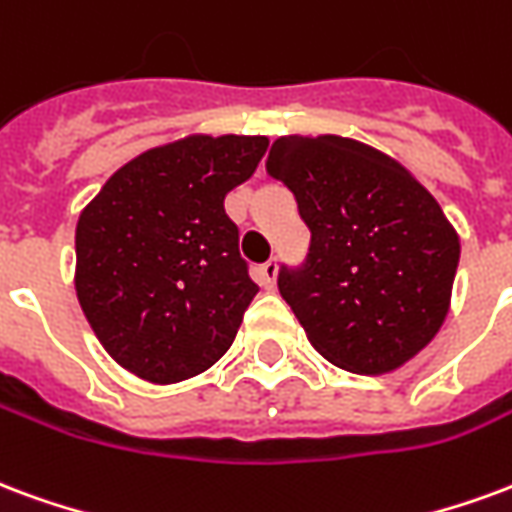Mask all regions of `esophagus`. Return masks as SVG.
Wrapping results in <instances>:
<instances>
[{
    "mask_svg": "<svg viewBox=\"0 0 512 512\" xmlns=\"http://www.w3.org/2000/svg\"><path fill=\"white\" fill-rule=\"evenodd\" d=\"M276 271H279L276 260H268V263H263V266L257 268V282L266 287V290H274V287H276Z\"/></svg>",
    "mask_w": 512,
    "mask_h": 512,
    "instance_id": "1",
    "label": "esophagus"
}]
</instances>
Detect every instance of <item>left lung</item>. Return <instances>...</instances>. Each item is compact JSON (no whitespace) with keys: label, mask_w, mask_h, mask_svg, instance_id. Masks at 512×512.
Wrapping results in <instances>:
<instances>
[{"label":"left lung","mask_w":512,"mask_h":512,"mask_svg":"<svg viewBox=\"0 0 512 512\" xmlns=\"http://www.w3.org/2000/svg\"><path fill=\"white\" fill-rule=\"evenodd\" d=\"M266 170L312 233L279 293L323 358L385 374L437 336L461 244L431 192L388 154L339 135L274 140Z\"/></svg>","instance_id":"left-lung-1"}]
</instances>
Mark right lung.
<instances>
[{
    "mask_svg": "<svg viewBox=\"0 0 512 512\" xmlns=\"http://www.w3.org/2000/svg\"><path fill=\"white\" fill-rule=\"evenodd\" d=\"M263 135H189L105 181L75 227V293L113 361L181 382L230 350L257 295L225 195L263 160Z\"/></svg>",
    "mask_w": 512,
    "mask_h": 512,
    "instance_id": "add662e5",
    "label": "right lung"
}]
</instances>
